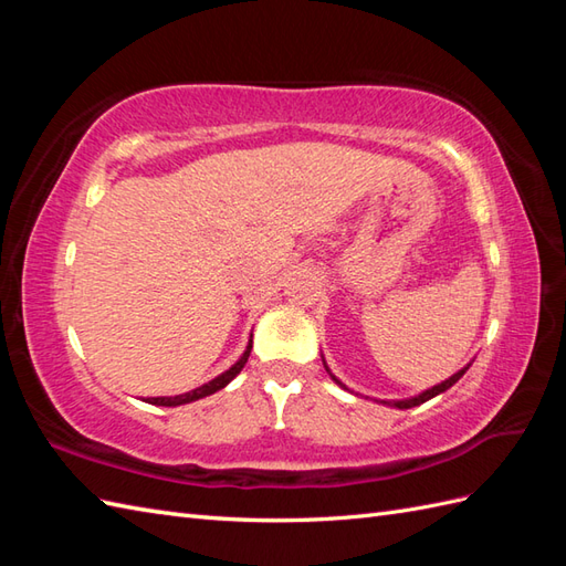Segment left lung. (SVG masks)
Returning a JSON list of instances; mask_svg holds the SVG:
<instances>
[{
  "label": "left lung",
  "mask_w": 566,
  "mask_h": 566,
  "mask_svg": "<svg viewBox=\"0 0 566 566\" xmlns=\"http://www.w3.org/2000/svg\"><path fill=\"white\" fill-rule=\"evenodd\" d=\"M469 365H472V363H469ZM469 365L467 367H462L460 371H454V375L450 377V379H444V381H440L438 384V387H432V389H426L423 394H418V396H411V399H401V401H381V403H387V406H394V408H413V406H420V403H426L428 399H432V396H438V394H442V391H448L450 387H452V384H457V381H460L462 379V375H464V371L469 369ZM323 367H326V371H328V375H331V379L335 381V384H340V387H345V384L338 379V377H335L333 375V371L328 369V365H326V359H323ZM347 389V387H345Z\"/></svg>",
  "instance_id": "1"
}]
</instances>
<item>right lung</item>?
I'll return each instance as SVG.
<instances>
[{
  "label": "right lung",
  "mask_w": 566,
  "mask_h": 566,
  "mask_svg": "<svg viewBox=\"0 0 566 566\" xmlns=\"http://www.w3.org/2000/svg\"><path fill=\"white\" fill-rule=\"evenodd\" d=\"M250 338H252V335H250ZM250 350H252V340H248L245 353L240 355L238 363H235L231 369H226L223 375H219L216 379H211L209 384H201V387L191 389V391H187V394H177V396H155V399H148V403H153V406H182V403L199 401V399H203V396H211V394H216L219 389H223L228 381H233V379H235V375H240V369H243V367H245V363H248Z\"/></svg>",
  "instance_id": "add662e5"
}]
</instances>
